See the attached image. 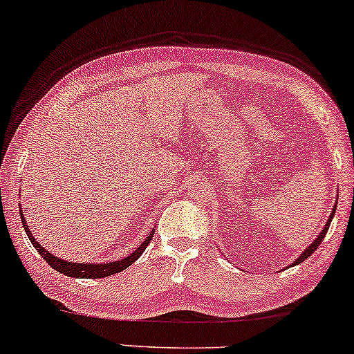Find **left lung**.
<instances>
[{
  "instance_id": "obj_1",
  "label": "left lung",
  "mask_w": 354,
  "mask_h": 354,
  "mask_svg": "<svg viewBox=\"0 0 354 354\" xmlns=\"http://www.w3.org/2000/svg\"><path fill=\"white\" fill-rule=\"evenodd\" d=\"M336 205H337V204H335V205H333V210H331V214H329V217H328L326 224H324V227H323V229H321V232H319V234H317V237H316V239H315V241H313V242H311V244H309V245H308V248H306V249H304V251H303V254H301V256H299V257H297V259L295 261V263H291V264H289V266H297V264H301V263H303V261H304V259H308V257H309V256H311V254H313V252H315L317 248H319V244H321V242H323V239H324V236H326V232H328V229H329V224H331L333 217H335V212H336Z\"/></svg>"
}]
</instances>
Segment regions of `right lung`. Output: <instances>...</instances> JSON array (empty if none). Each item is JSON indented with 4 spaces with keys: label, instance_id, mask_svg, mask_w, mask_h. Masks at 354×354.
<instances>
[{
    "label": "right lung",
    "instance_id": "1",
    "mask_svg": "<svg viewBox=\"0 0 354 354\" xmlns=\"http://www.w3.org/2000/svg\"><path fill=\"white\" fill-rule=\"evenodd\" d=\"M19 217H21V224H23V229H25L28 239H30L31 244H33V248L37 249L39 256H41L43 259H45L46 263H48L51 268L55 269V271L65 274V276H68V277H78V279H98V277H106V276H112V274L122 272L124 269L129 268V266H132L135 261H137L138 257L144 254L147 245H149V242L152 241L153 232H156V229H152V232L145 237L144 242H142L137 249H133L129 256L124 257V259L113 261V263H97V264L95 263H70V261L53 256V254H51L50 251H46L43 245H39V242L35 239L33 232L30 230V225L26 224L25 216H23L21 205H19Z\"/></svg>",
    "mask_w": 354,
    "mask_h": 354
}]
</instances>
